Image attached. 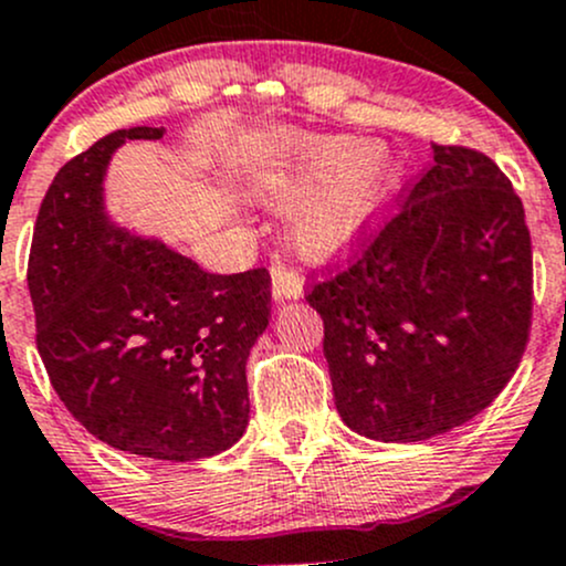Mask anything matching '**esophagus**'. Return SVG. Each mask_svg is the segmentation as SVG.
<instances>
[{"label": "esophagus", "instance_id": "obj_1", "mask_svg": "<svg viewBox=\"0 0 566 566\" xmlns=\"http://www.w3.org/2000/svg\"><path fill=\"white\" fill-rule=\"evenodd\" d=\"M305 296V285H302L300 272L291 270V266L275 264L272 266V300H302Z\"/></svg>", "mask_w": 566, "mask_h": 566}]
</instances>
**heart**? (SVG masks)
<instances>
[{"label": "heart", "mask_w": 566, "mask_h": 566, "mask_svg": "<svg viewBox=\"0 0 566 566\" xmlns=\"http://www.w3.org/2000/svg\"><path fill=\"white\" fill-rule=\"evenodd\" d=\"M400 185V163L365 138H300L255 179L261 201L281 212L300 209L291 226L294 250L311 264L352 253L381 218Z\"/></svg>", "instance_id": "b5f03b06"}]
</instances>
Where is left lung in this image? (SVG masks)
I'll use <instances>...</instances> for the list:
<instances>
[{
    "label": "left lung",
    "mask_w": 566,
    "mask_h": 566,
    "mask_svg": "<svg viewBox=\"0 0 566 566\" xmlns=\"http://www.w3.org/2000/svg\"><path fill=\"white\" fill-rule=\"evenodd\" d=\"M343 422L424 441L469 422L517 370L532 329V237L521 198L476 149L433 144L348 270L305 294Z\"/></svg>",
    "instance_id": "8db88e82"
}]
</instances>
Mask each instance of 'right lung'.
<instances>
[{
	"mask_svg": "<svg viewBox=\"0 0 566 566\" xmlns=\"http://www.w3.org/2000/svg\"><path fill=\"white\" fill-rule=\"evenodd\" d=\"M163 133H108L60 168L27 283L38 352L67 411L114 450L185 463L229 450L248 428L244 365L270 324V272L212 275L108 218L111 157Z\"/></svg>",
	"mask_w": 566,
	"mask_h": 566,
	"instance_id": "add662e5",
	"label": "right lung"
}]
</instances>
